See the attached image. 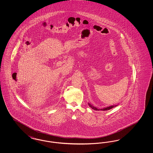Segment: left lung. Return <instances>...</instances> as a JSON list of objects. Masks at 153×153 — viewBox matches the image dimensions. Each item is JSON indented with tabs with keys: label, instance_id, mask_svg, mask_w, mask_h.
Segmentation results:
<instances>
[{
	"label": "left lung",
	"instance_id": "1",
	"mask_svg": "<svg viewBox=\"0 0 153 153\" xmlns=\"http://www.w3.org/2000/svg\"><path fill=\"white\" fill-rule=\"evenodd\" d=\"M88 105H89V106L91 108H92V109H94V110H96V111H99V110H102V111H107V110L112 109V108H113L114 107H117V106L118 105V104H117V105H111V106H109V107H104V108H97V107H96L95 106L92 105L90 103H88Z\"/></svg>",
	"mask_w": 153,
	"mask_h": 153
}]
</instances>
